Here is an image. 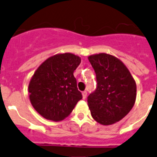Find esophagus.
Returning a JSON list of instances; mask_svg holds the SVG:
<instances>
[{"label": "esophagus", "instance_id": "obj_1", "mask_svg": "<svg viewBox=\"0 0 157 157\" xmlns=\"http://www.w3.org/2000/svg\"><path fill=\"white\" fill-rule=\"evenodd\" d=\"M87 94H88V92H87V91H84V92H82V95H83V99H85L87 96Z\"/></svg>", "mask_w": 157, "mask_h": 157}]
</instances>
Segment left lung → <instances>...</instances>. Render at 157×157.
<instances>
[{
  "label": "left lung",
  "mask_w": 157,
  "mask_h": 157,
  "mask_svg": "<svg viewBox=\"0 0 157 157\" xmlns=\"http://www.w3.org/2000/svg\"><path fill=\"white\" fill-rule=\"evenodd\" d=\"M96 75L97 86L88 96L92 118L102 125H111L130 111L137 87L126 65L115 57L99 54L88 57Z\"/></svg>",
  "instance_id": "obj_1"
}]
</instances>
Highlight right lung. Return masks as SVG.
<instances>
[{
    "instance_id": "add662e5",
    "label": "right lung",
    "mask_w": 157,
    "mask_h": 157,
    "mask_svg": "<svg viewBox=\"0 0 157 157\" xmlns=\"http://www.w3.org/2000/svg\"><path fill=\"white\" fill-rule=\"evenodd\" d=\"M80 58L70 53L57 54L46 60L30 81V101L43 118L60 121L69 116L82 94L73 76Z\"/></svg>"
}]
</instances>
